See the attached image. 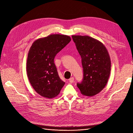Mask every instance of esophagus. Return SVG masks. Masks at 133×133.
<instances>
[{"instance_id": "1", "label": "esophagus", "mask_w": 133, "mask_h": 133, "mask_svg": "<svg viewBox=\"0 0 133 133\" xmlns=\"http://www.w3.org/2000/svg\"><path fill=\"white\" fill-rule=\"evenodd\" d=\"M69 82L70 83H73L74 82V78L73 77H71L69 79Z\"/></svg>"}]
</instances>
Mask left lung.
Masks as SVG:
<instances>
[{"mask_svg": "<svg viewBox=\"0 0 133 133\" xmlns=\"http://www.w3.org/2000/svg\"><path fill=\"white\" fill-rule=\"evenodd\" d=\"M82 58L83 78L77 87L81 93L92 96L98 94L105 87L111 70L110 56L103 44L89 36L73 35Z\"/></svg>", "mask_w": 133, "mask_h": 133, "instance_id": "1", "label": "left lung"}]
</instances>
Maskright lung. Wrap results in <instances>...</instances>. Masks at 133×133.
I'll list each match as a JSON object with an SVG mask.
<instances>
[{"label":"right lung","mask_w":133,"mask_h":133,"mask_svg":"<svg viewBox=\"0 0 133 133\" xmlns=\"http://www.w3.org/2000/svg\"><path fill=\"white\" fill-rule=\"evenodd\" d=\"M71 41L65 35L51 34L35 41L28 55L26 71L35 91L43 97L57 96L65 84L54 63L55 57Z\"/></svg>","instance_id":"add662e5"}]
</instances>
